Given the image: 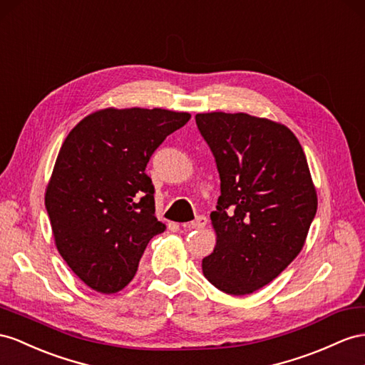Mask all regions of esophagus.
I'll return each instance as SVG.
<instances>
[{"instance_id":"esophagus-1","label":"esophagus","mask_w":365,"mask_h":365,"mask_svg":"<svg viewBox=\"0 0 365 365\" xmlns=\"http://www.w3.org/2000/svg\"><path fill=\"white\" fill-rule=\"evenodd\" d=\"M207 223H208L207 217L199 216V217H195L192 222L188 223V228H191V230H202V228L207 227Z\"/></svg>"}]
</instances>
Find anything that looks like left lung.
Returning a JSON list of instances; mask_svg holds the SVG:
<instances>
[{"label": "left lung", "mask_w": 365, "mask_h": 365, "mask_svg": "<svg viewBox=\"0 0 365 365\" xmlns=\"http://www.w3.org/2000/svg\"><path fill=\"white\" fill-rule=\"evenodd\" d=\"M216 158L220 197L211 212L217 242L203 274L228 294L269 284L301 253L317 197L296 135L272 120L239 112L197 114Z\"/></svg>", "instance_id": "1"}]
</instances>
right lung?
I'll return each mask as SVG.
<instances>
[{"instance_id":"obj_1","label":"right lung","mask_w":365,"mask_h":365,"mask_svg":"<svg viewBox=\"0 0 365 365\" xmlns=\"http://www.w3.org/2000/svg\"><path fill=\"white\" fill-rule=\"evenodd\" d=\"M190 118L160 108H109L83 118L63 142L44 203L61 257L96 292L123 289L149 240L165 231L145 170Z\"/></svg>"}]
</instances>
